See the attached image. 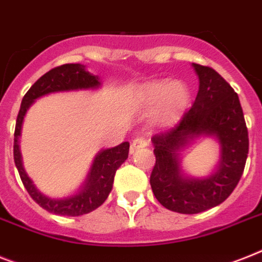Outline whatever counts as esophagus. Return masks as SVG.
I'll list each match as a JSON object with an SVG mask.
<instances>
[{
    "label": "esophagus",
    "mask_w": 262,
    "mask_h": 262,
    "mask_svg": "<svg viewBox=\"0 0 262 262\" xmlns=\"http://www.w3.org/2000/svg\"><path fill=\"white\" fill-rule=\"evenodd\" d=\"M148 145V141H146L144 137H136L133 141H132V150L141 149V148H145Z\"/></svg>",
    "instance_id": "esophagus-1"
}]
</instances>
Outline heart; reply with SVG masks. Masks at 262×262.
Masks as SVG:
<instances>
[{
  "mask_svg": "<svg viewBox=\"0 0 262 262\" xmlns=\"http://www.w3.org/2000/svg\"><path fill=\"white\" fill-rule=\"evenodd\" d=\"M190 93L182 82L169 79L148 83L138 93V101L144 107L156 109V121L163 125L175 122L188 105Z\"/></svg>",
  "mask_w": 262,
  "mask_h": 262,
  "instance_id": "heart-1",
  "label": "heart"
}]
</instances>
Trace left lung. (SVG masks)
Returning <instances> with one entry per match:
<instances>
[{
	"label": "left lung",
	"mask_w": 262,
	"mask_h": 262,
	"mask_svg": "<svg viewBox=\"0 0 262 262\" xmlns=\"http://www.w3.org/2000/svg\"><path fill=\"white\" fill-rule=\"evenodd\" d=\"M192 67L199 78L193 105L175 126L152 137L156 164L150 187L161 205L180 214H198L226 201L241 179L249 152L248 127L237 93L211 67L196 63ZM201 135L219 140L220 163L207 178H192L182 173L180 150Z\"/></svg>",
	"instance_id": "obj_1"
}]
</instances>
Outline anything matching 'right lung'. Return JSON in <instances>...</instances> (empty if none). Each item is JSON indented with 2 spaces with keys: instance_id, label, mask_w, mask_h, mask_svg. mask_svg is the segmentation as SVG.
<instances>
[{
  "instance_id": "obj_1",
  "label": "right lung",
  "mask_w": 262,
  "mask_h": 262,
  "mask_svg": "<svg viewBox=\"0 0 262 262\" xmlns=\"http://www.w3.org/2000/svg\"><path fill=\"white\" fill-rule=\"evenodd\" d=\"M101 86L99 78L86 70V66L79 64H63L55 67L51 71L37 79L35 84L28 90L23 98L20 112L17 116L16 129H14V144H13V157L21 182L27 188L31 198L41 206L44 210L54 212L57 215L78 216L94 211L103 202L107 199L110 191L113 188L114 175L121 164L127 159L129 155V142L125 141L114 148H107L98 153L91 165V169L83 183L82 188L76 193L67 198L55 199L40 192L33 184L29 176L27 175L23 160H21L20 145L18 138L21 135L23 121L27 114L29 106L40 97H44L51 93H60V91H75V90H89V89H98Z\"/></svg>"
}]
</instances>
